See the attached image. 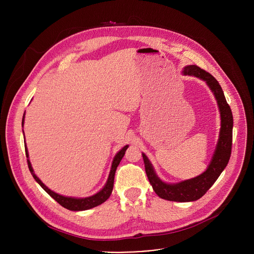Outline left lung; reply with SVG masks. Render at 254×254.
Returning a JSON list of instances; mask_svg holds the SVG:
<instances>
[{"label": "left lung", "mask_w": 254, "mask_h": 254, "mask_svg": "<svg viewBox=\"0 0 254 254\" xmlns=\"http://www.w3.org/2000/svg\"><path fill=\"white\" fill-rule=\"evenodd\" d=\"M183 73L184 75L195 76L204 80L212 90L219 107L221 128L216 150L207 170L193 179L182 181V182L177 184H167L163 182L155 173L148 157L142 153L144 169H146L148 179L154 191L160 198L175 202H191L200 199L212 187L215 181L218 179L227 166L232 148L233 117L231 108L226 101L219 82L209 72L197 65L186 66L183 70Z\"/></svg>", "instance_id": "obj_1"}]
</instances>
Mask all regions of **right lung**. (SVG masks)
<instances>
[{"instance_id":"add662e5","label":"right lung","mask_w":254,"mask_h":254,"mask_svg":"<svg viewBox=\"0 0 254 254\" xmlns=\"http://www.w3.org/2000/svg\"><path fill=\"white\" fill-rule=\"evenodd\" d=\"M24 118H25V114H24V117H23V120H22V126L24 125ZM26 144V143H25ZM128 148V146L127 144V146H125L115 157L114 161H113V164H112V169H111V172H110V176H108V179H107V182L105 184V186L98 192L96 193L95 195H92L90 197H86V198H72V197H65V196H62V195H59L53 191H51L48 187H46L43 183L42 181L36 176L34 174V171H33V168L31 166V163L29 161V154H28V150H27V147L25 146V152H26V157L28 158L27 159V163H28V167H29V170L33 176V178L35 179L36 182H37L55 201H57V203H59L62 207L68 209V210H71V211H83V210H88V209H91L93 207H96L100 204H102L103 202H105L108 198H110L112 192H113V189H114V182H115V174H116V171H117V168L118 166L120 165L122 159L124 158L125 156V153L127 151V149Z\"/></svg>"}]
</instances>
